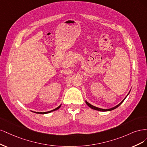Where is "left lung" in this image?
<instances>
[{
  "label": "left lung",
  "mask_w": 147,
  "mask_h": 147,
  "mask_svg": "<svg viewBox=\"0 0 147 147\" xmlns=\"http://www.w3.org/2000/svg\"><path fill=\"white\" fill-rule=\"evenodd\" d=\"M131 91V90H130ZM129 92L128 93V94H127V96L129 94ZM127 96L125 98V99H123V100L120 104H118V105H117V106H115V107H112V108H111V109H101V108H98V107H95V106H93V105H90V103H88L87 101H86V104L87 105V106H88V107H90V108H92V109H94V110H96V111H102V112H105V111H112V110H113V109H116L117 107H118V106H119L124 101V100L125 99V98L127 97Z\"/></svg>",
  "instance_id": "8db88e82"
}]
</instances>
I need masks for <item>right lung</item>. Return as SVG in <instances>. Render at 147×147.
Listing matches in <instances>:
<instances>
[{"instance_id":"1","label":"right lung","mask_w":147,"mask_h":147,"mask_svg":"<svg viewBox=\"0 0 147 147\" xmlns=\"http://www.w3.org/2000/svg\"><path fill=\"white\" fill-rule=\"evenodd\" d=\"M60 106H61V105H60L59 107H57V108H55V109H53V110H52V111H48V112H35L36 113H40V114H45V113H50V112H53V111H56V110H57V109H59L60 107Z\"/></svg>"}]
</instances>
